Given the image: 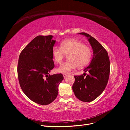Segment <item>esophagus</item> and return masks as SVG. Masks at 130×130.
<instances>
[{"label": "esophagus", "mask_w": 130, "mask_h": 130, "mask_svg": "<svg viewBox=\"0 0 130 130\" xmlns=\"http://www.w3.org/2000/svg\"><path fill=\"white\" fill-rule=\"evenodd\" d=\"M67 75H68L67 74H63V76L64 78H66L67 76Z\"/></svg>", "instance_id": "1"}]
</instances>
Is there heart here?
<instances>
[{
  "label": "heart",
  "mask_w": 130,
  "mask_h": 130,
  "mask_svg": "<svg viewBox=\"0 0 130 130\" xmlns=\"http://www.w3.org/2000/svg\"><path fill=\"white\" fill-rule=\"evenodd\" d=\"M54 61L60 63L66 55L68 60L60 66L57 71L67 73L78 68L84 67L90 62L92 57V51L90 47L82 42L74 39L65 40L61 43L60 47L54 46L52 49Z\"/></svg>",
  "instance_id": "heart-1"
}]
</instances>
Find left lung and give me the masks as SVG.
<instances>
[{
	"instance_id": "left-lung-1",
	"label": "left lung",
	"mask_w": 130,
	"mask_h": 130,
	"mask_svg": "<svg viewBox=\"0 0 130 130\" xmlns=\"http://www.w3.org/2000/svg\"><path fill=\"white\" fill-rule=\"evenodd\" d=\"M88 38L93 50V57L90 64L85 68L88 72L74 76L73 90L78 99L84 102L95 100L103 92L108 83L110 73V62L107 51L100 43L89 34L81 32Z\"/></svg>"
}]
</instances>
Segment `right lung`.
Here are the masks:
<instances>
[{
	"mask_svg": "<svg viewBox=\"0 0 130 130\" xmlns=\"http://www.w3.org/2000/svg\"><path fill=\"white\" fill-rule=\"evenodd\" d=\"M52 35L38 36L23 49L19 57L17 73L21 87L29 99L46 105L56 99L62 74L50 75L55 67L52 49L56 41Z\"/></svg>",
	"mask_w": 130,
	"mask_h": 130,
	"instance_id": "1",
	"label": "right lung"
}]
</instances>
